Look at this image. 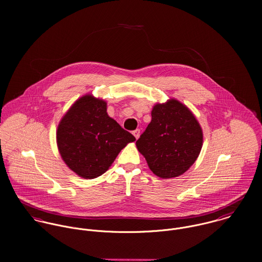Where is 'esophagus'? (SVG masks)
Returning a JSON list of instances; mask_svg holds the SVG:
<instances>
[{
  "mask_svg": "<svg viewBox=\"0 0 262 262\" xmlns=\"http://www.w3.org/2000/svg\"><path fill=\"white\" fill-rule=\"evenodd\" d=\"M140 133H141V130H140V129H136V130H134V132H133V135L135 136V138H136L137 140L140 138Z\"/></svg>",
  "mask_w": 262,
  "mask_h": 262,
  "instance_id": "34e87169",
  "label": "esophagus"
}]
</instances>
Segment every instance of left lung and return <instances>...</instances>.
I'll use <instances>...</instances> for the list:
<instances>
[{
    "label": "left lung",
    "mask_w": 262,
    "mask_h": 262,
    "mask_svg": "<svg viewBox=\"0 0 262 262\" xmlns=\"http://www.w3.org/2000/svg\"><path fill=\"white\" fill-rule=\"evenodd\" d=\"M151 114L152 120L137 141V148L158 177H178L201 153L202 126L191 110L174 98L154 105Z\"/></svg>",
    "instance_id": "1"
}]
</instances>
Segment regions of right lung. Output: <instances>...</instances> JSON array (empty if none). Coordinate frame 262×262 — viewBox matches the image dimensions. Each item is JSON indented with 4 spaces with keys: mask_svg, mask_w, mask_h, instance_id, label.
<instances>
[{
    "mask_svg": "<svg viewBox=\"0 0 262 262\" xmlns=\"http://www.w3.org/2000/svg\"><path fill=\"white\" fill-rule=\"evenodd\" d=\"M136 138L107 114L103 99L86 94L70 107L56 129V144L66 165L84 179L105 173L119 152Z\"/></svg>",
    "mask_w": 262,
    "mask_h": 262,
    "instance_id": "right-lung-1",
    "label": "right lung"
}]
</instances>
